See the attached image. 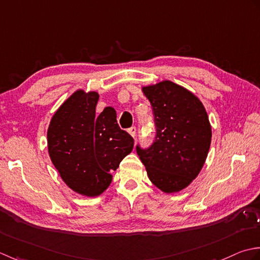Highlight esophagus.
I'll return each instance as SVG.
<instances>
[{
	"mask_svg": "<svg viewBox=\"0 0 260 260\" xmlns=\"http://www.w3.org/2000/svg\"><path fill=\"white\" fill-rule=\"evenodd\" d=\"M128 132H129V134L132 136V137H136V134H137V128H136V126H131V128H129L128 129Z\"/></svg>",
	"mask_w": 260,
	"mask_h": 260,
	"instance_id": "esophagus-1",
	"label": "esophagus"
}]
</instances>
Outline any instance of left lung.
Here are the masks:
<instances>
[{
    "label": "left lung",
    "mask_w": 260,
    "mask_h": 260,
    "mask_svg": "<svg viewBox=\"0 0 260 260\" xmlns=\"http://www.w3.org/2000/svg\"><path fill=\"white\" fill-rule=\"evenodd\" d=\"M152 108L155 140L137 153L148 177L165 193L178 192L202 169L211 145V124L201 101L171 81L142 87Z\"/></svg>",
    "instance_id": "1"
}]
</instances>
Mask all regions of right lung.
<instances>
[{"label": "right lung", "mask_w": 260, "mask_h": 260, "mask_svg": "<svg viewBox=\"0 0 260 260\" xmlns=\"http://www.w3.org/2000/svg\"><path fill=\"white\" fill-rule=\"evenodd\" d=\"M98 101L96 92L79 89L57 110L47 132L50 159L62 181L86 197H98L109 187L111 172L135 142L120 129L114 109L95 114Z\"/></svg>", "instance_id": "right-lung-1"}]
</instances>
